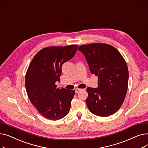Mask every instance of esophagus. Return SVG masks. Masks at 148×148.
I'll return each mask as SVG.
<instances>
[{
  "mask_svg": "<svg viewBox=\"0 0 148 148\" xmlns=\"http://www.w3.org/2000/svg\"><path fill=\"white\" fill-rule=\"evenodd\" d=\"M82 89H79V88H76L75 89V93L76 94H77V93H79L80 90H81Z\"/></svg>",
  "mask_w": 148,
  "mask_h": 148,
  "instance_id": "1",
  "label": "esophagus"
}]
</instances>
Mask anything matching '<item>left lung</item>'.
Here are the masks:
<instances>
[{
	"instance_id": "8db88e82",
	"label": "left lung",
	"mask_w": 148,
	"mask_h": 148,
	"mask_svg": "<svg viewBox=\"0 0 148 148\" xmlns=\"http://www.w3.org/2000/svg\"><path fill=\"white\" fill-rule=\"evenodd\" d=\"M86 58L90 71L98 77L97 88H87L86 103L89 111L106 117L117 112L126 96L128 69L125 60L113 46L90 44L79 47Z\"/></svg>"
}]
</instances>
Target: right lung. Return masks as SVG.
<instances>
[{
  "mask_svg": "<svg viewBox=\"0 0 148 148\" xmlns=\"http://www.w3.org/2000/svg\"><path fill=\"white\" fill-rule=\"evenodd\" d=\"M78 45L49 47L33 58L25 77L26 89L32 104L43 117L52 121L63 118L69 113L74 90L56 88L62 66L72 59Z\"/></svg>",
  "mask_w": 148,
  "mask_h": 148,
  "instance_id": "right-lung-1",
  "label": "right lung"
}]
</instances>
